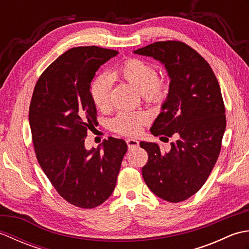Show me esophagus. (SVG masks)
Segmentation results:
<instances>
[{"mask_svg":"<svg viewBox=\"0 0 249 249\" xmlns=\"http://www.w3.org/2000/svg\"><path fill=\"white\" fill-rule=\"evenodd\" d=\"M126 143H127L128 145V149L129 150H134V149H137V147L139 146V141L136 140V139H127L126 140Z\"/></svg>","mask_w":249,"mask_h":249,"instance_id":"1","label":"esophagus"}]
</instances>
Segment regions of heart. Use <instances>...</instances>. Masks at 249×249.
Listing matches in <instances>:
<instances>
[{
    "label": "heart",
    "mask_w": 249,
    "mask_h": 249,
    "mask_svg": "<svg viewBox=\"0 0 249 249\" xmlns=\"http://www.w3.org/2000/svg\"><path fill=\"white\" fill-rule=\"evenodd\" d=\"M113 79H122L139 91L146 102L161 104L168 95V82L165 78L158 77L156 68L149 62L130 57L116 67L110 73ZM106 73L94 78L91 84V96L94 105L100 110L110 106L111 79ZM149 121V115L143 110L122 111L111 120V129L125 136L138 135L142 125Z\"/></svg>",
    "instance_id": "obj_1"
}]
</instances>
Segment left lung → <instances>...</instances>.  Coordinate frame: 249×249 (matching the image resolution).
<instances>
[{"mask_svg": "<svg viewBox=\"0 0 249 249\" xmlns=\"http://www.w3.org/2000/svg\"><path fill=\"white\" fill-rule=\"evenodd\" d=\"M134 53L165 65L169 93L151 133L178 138L166 152L154 142H140L149 154L142 177L157 197L181 202L203 186L219 155L226 129L219 84L209 63L182 41H157Z\"/></svg>", "mask_w": 249, "mask_h": 249, "instance_id": "left-lung-1", "label": "left lung"}]
</instances>
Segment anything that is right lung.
Returning a JSON list of instances; mask_svg holds the SVG:
<instances>
[{
	"label": "right lung",
	"instance_id": "obj_1",
	"mask_svg": "<svg viewBox=\"0 0 249 249\" xmlns=\"http://www.w3.org/2000/svg\"><path fill=\"white\" fill-rule=\"evenodd\" d=\"M119 53L96 46L77 47L60 55L37 81L29 121L37 160L63 199L82 209L104 203L114 190L127 151L110 137L87 150L88 130L97 124L91 82L98 68Z\"/></svg>",
	"mask_w": 249,
	"mask_h": 249
}]
</instances>
